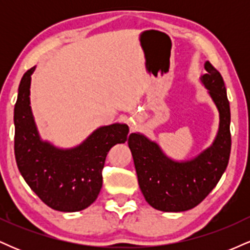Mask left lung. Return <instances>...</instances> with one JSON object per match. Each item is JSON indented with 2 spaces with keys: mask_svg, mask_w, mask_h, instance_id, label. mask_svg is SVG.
Masks as SVG:
<instances>
[{
  "mask_svg": "<svg viewBox=\"0 0 250 250\" xmlns=\"http://www.w3.org/2000/svg\"><path fill=\"white\" fill-rule=\"evenodd\" d=\"M207 74L201 76L220 114L216 139L210 147L189 161H174L156 142L145 135H129L137 180L143 196L161 211H186L196 207L217 185L230 156V107L222 76L211 63H205Z\"/></svg>",
  "mask_w": 250,
  "mask_h": 250,
  "instance_id": "8db88e82",
  "label": "left lung"
}]
</instances>
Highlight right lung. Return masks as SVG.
I'll return each mask as SVG.
<instances>
[{
  "instance_id": "obj_1",
  "label": "right lung",
  "mask_w": 250,
  "mask_h": 250,
  "mask_svg": "<svg viewBox=\"0 0 250 250\" xmlns=\"http://www.w3.org/2000/svg\"><path fill=\"white\" fill-rule=\"evenodd\" d=\"M35 67L25 71L14 109L15 159L31 190L48 207L73 213L85 209L102 188V169L108 151L128 140L127 125L96 129L81 145L60 149L40 139L30 108V81Z\"/></svg>"
}]
</instances>
